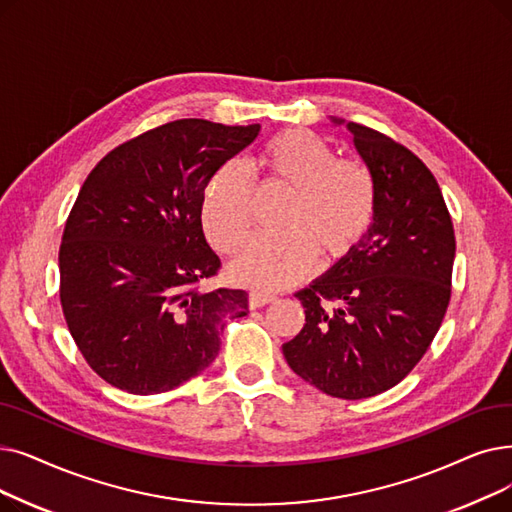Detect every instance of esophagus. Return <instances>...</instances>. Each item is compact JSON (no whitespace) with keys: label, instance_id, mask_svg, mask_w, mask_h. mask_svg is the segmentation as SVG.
Returning a JSON list of instances; mask_svg holds the SVG:
<instances>
[{"label":"esophagus","instance_id":"1","mask_svg":"<svg viewBox=\"0 0 512 512\" xmlns=\"http://www.w3.org/2000/svg\"><path fill=\"white\" fill-rule=\"evenodd\" d=\"M272 301H276V297H274V295H268V293L253 291V293L249 295V307H251V309L263 307V305H268V303H272Z\"/></svg>","mask_w":512,"mask_h":512}]
</instances>
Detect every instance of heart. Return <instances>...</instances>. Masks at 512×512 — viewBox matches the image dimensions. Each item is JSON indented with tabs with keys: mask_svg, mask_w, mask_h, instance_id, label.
Wrapping results in <instances>:
<instances>
[{
	"mask_svg": "<svg viewBox=\"0 0 512 512\" xmlns=\"http://www.w3.org/2000/svg\"><path fill=\"white\" fill-rule=\"evenodd\" d=\"M259 165L268 180L291 186L278 224L242 244L228 265L234 282L274 291L303 280L318 253L326 261L349 255L368 232L376 211V184L358 161L337 159L318 133L288 129L265 144ZM255 173L230 161L207 184L203 224L219 251H234L247 236L255 211Z\"/></svg>",
	"mask_w": 512,
	"mask_h": 512,
	"instance_id": "heart-1",
	"label": "heart"
}]
</instances>
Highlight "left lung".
Returning <instances> with one entry per match:
<instances>
[{
	"instance_id": "1",
	"label": "left lung",
	"mask_w": 512,
	"mask_h": 512,
	"mask_svg": "<svg viewBox=\"0 0 512 512\" xmlns=\"http://www.w3.org/2000/svg\"><path fill=\"white\" fill-rule=\"evenodd\" d=\"M330 121L347 127L372 173L376 211L358 247L295 293L305 324L282 353L326 395L364 399L406 379L437 335L456 240L439 184L416 154L370 127Z\"/></svg>"
}]
</instances>
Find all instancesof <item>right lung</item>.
Instances as JSON below:
<instances>
[{"instance_id":"obj_1","label":"right lung","mask_w":512,"mask_h":512,"mask_svg":"<svg viewBox=\"0 0 512 512\" xmlns=\"http://www.w3.org/2000/svg\"><path fill=\"white\" fill-rule=\"evenodd\" d=\"M259 129L180 119L87 175L62 234L60 303L106 383L133 395L180 387L217 358L226 320L249 314L244 291L198 288L219 268L201 213L211 177Z\"/></svg>"}]
</instances>
